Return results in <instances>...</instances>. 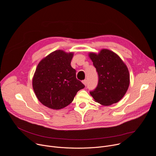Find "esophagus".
I'll use <instances>...</instances> for the list:
<instances>
[{"label": "esophagus", "instance_id": "1", "mask_svg": "<svg viewBox=\"0 0 156 156\" xmlns=\"http://www.w3.org/2000/svg\"><path fill=\"white\" fill-rule=\"evenodd\" d=\"M82 83H83V84H84L85 86H86L87 85V80H82Z\"/></svg>", "mask_w": 156, "mask_h": 156}]
</instances>
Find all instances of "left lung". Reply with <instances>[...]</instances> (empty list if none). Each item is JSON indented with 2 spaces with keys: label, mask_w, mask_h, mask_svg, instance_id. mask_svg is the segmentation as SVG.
Segmentation results:
<instances>
[{
  "label": "left lung",
  "mask_w": 156,
  "mask_h": 156,
  "mask_svg": "<svg viewBox=\"0 0 156 156\" xmlns=\"http://www.w3.org/2000/svg\"><path fill=\"white\" fill-rule=\"evenodd\" d=\"M89 57L98 74V86L90 94L95 101L104 105H110L121 100L126 93L130 82L129 70L116 54L102 49Z\"/></svg>",
  "instance_id": "obj_1"
}]
</instances>
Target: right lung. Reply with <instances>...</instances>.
<instances>
[{"label":"right lung","mask_w":156,"mask_h":156,"mask_svg":"<svg viewBox=\"0 0 156 156\" xmlns=\"http://www.w3.org/2000/svg\"><path fill=\"white\" fill-rule=\"evenodd\" d=\"M73 53L55 51L39 63L32 80L39 101L52 109L70 104L77 92L85 86L76 78V70L70 66Z\"/></svg>","instance_id":"obj_1"}]
</instances>
